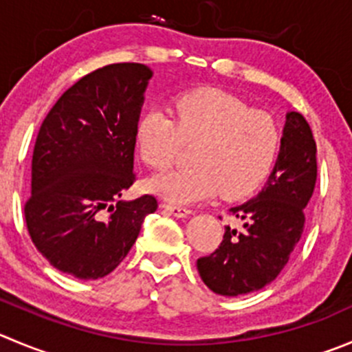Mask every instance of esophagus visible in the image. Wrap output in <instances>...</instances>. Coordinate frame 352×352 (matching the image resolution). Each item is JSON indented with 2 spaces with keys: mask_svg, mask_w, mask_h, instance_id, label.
I'll return each mask as SVG.
<instances>
[{
  "mask_svg": "<svg viewBox=\"0 0 352 352\" xmlns=\"http://www.w3.org/2000/svg\"><path fill=\"white\" fill-rule=\"evenodd\" d=\"M162 207H164V209H166V210H169V212L173 214V216H178V217H185V216H188L190 212H192V210H190L188 207L178 206V204L164 202V204H162Z\"/></svg>",
  "mask_w": 352,
  "mask_h": 352,
  "instance_id": "1",
  "label": "esophagus"
}]
</instances>
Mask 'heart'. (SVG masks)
<instances>
[{"label":"heart","mask_w":352,"mask_h":352,"mask_svg":"<svg viewBox=\"0 0 352 352\" xmlns=\"http://www.w3.org/2000/svg\"><path fill=\"white\" fill-rule=\"evenodd\" d=\"M174 119L160 109L136 120L135 142L146 166L162 169L193 145L192 167L155 174L148 188L178 204L216 195L236 200L256 192L273 169L282 131L271 113L217 88H197L174 98Z\"/></svg>","instance_id":"b5f03b06"}]
</instances>
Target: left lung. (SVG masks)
Segmentation results:
<instances>
[{"mask_svg": "<svg viewBox=\"0 0 352 352\" xmlns=\"http://www.w3.org/2000/svg\"><path fill=\"white\" fill-rule=\"evenodd\" d=\"M316 174L313 131L299 112H289L278 160L267 183L259 195L230 209L243 221V230L226 226L219 247L197 259L200 278L212 292L243 296L278 276L302 236L304 207L313 197Z\"/></svg>", "mask_w": 352, "mask_h": 352, "instance_id": "1", "label": "left lung"}]
</instances>
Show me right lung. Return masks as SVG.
<instances>
[{
	"instance_id": "add662e5",
	"label": "right lung",
	"mask_w": 352,
	"mask_h": 352,
	"mask_svg": "<svg viewBox=\"0 0 352 352\" xmlns=\"http://www.w3.org/2000/svg\"><path fill=\"white\" fill-rule=\"evenodd\" d=\"M150 78L143 63L93 70L56 100L39 128L25 223L43 257L79 280L112 273L159 207L153 195L120 200L136 182L135 128Z\"/></svg>"
}]
</instances>
